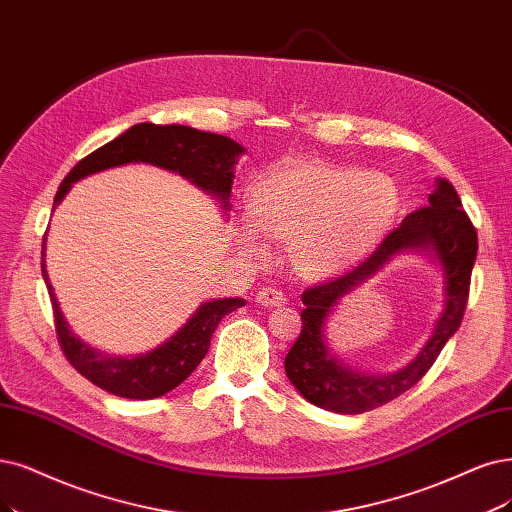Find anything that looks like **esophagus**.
Returning a JSON list of instances; mask_svg holds the SVG:
<instances>
[{
  "instance_id": "obj_1",
  "label": "esophagus",
  "mask_w": 512,
  "mask_h": 512,
  "mask_svg": "<svg viewBox=\"0 0 512 512\" xmlns=\"http://www.w3.org/2000/svg\"><path fill=\"white\" fill-rule=\"evenodd\" d=\"M287 301L285 293L276 287H263L257 291V304L259 306H282Z\"/></svg>"
}]
</instances>
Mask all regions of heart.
<instances>
[{
	"label": "heart",
	"mask_w": 512,
	"mask_h": 512,
	"mask_svg": "<svg viewBox=\"0 0 512 512\" xmlns=\"http://www.w3.org/2000/svg\"><path fill=\"white\" fill-rule=\"evenodd\" d=\"M399 213L401 192L384 173L320 160L293 162L253 187L244 242L259 253V232L289 249L297 276L325 280L367 257Z\"/></svg>",
	"instance_id": "obj_1"
}]
</instances>
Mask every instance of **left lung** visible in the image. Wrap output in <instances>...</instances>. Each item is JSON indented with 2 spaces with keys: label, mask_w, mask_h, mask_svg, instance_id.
Returning a JSON list of instances; mask_svg holds the SVG:
<instances>
[{
  "label": "left lung",
  "mask_w": 512,
  "mask_h": 512,
  "mask_svg": "<svg viewBox=\"0 0 512 512\" xmlns=\"http://www.w3.org/2000/svg\"><path fill=\"white\" fill-rule=\"evenodd\" d=\"M405 248H430L446 272V310L423 352L405 370L392 376H365L346 370L330 356L324 342V320L348 290L370 277L383 263ZM477 230L462 208L453 185L437 181L428 204L415 208L382 244L352 270L301 293V333L285 356V371L304 399L335 413H365L407 392L428 373L447 339L458 331L468 304L470 274L477 259Z\"/></svg>",
  "instance_id": "obj_1"
}]
</instances>
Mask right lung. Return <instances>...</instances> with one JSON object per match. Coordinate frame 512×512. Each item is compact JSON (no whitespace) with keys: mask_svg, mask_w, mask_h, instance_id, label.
Wrapping results in <instances>:
<instances>
[{"mask_svg":"<svg viewBox=\"0 0 512 512\" xmlns=\"http://www.w3.org/2000/svg\"><path fill=\"white\" fill-rule=\"evenodd\" d=\"M242 151L244 149L236 141L215 135V132H204L179 124H135L122 132L118 139L94 149L92 154L82 158L69 170V175L63 179L59 192L54 196V206L65 198L71 183L82 177L128 162H149L187 177L206 192L221 198L223 206L227 208L230 206L227 198L232 192L234 164ZM44 251L46 234L42 242V276L52 301L56 337H59L65 358L71 367H75V371L82 373L94 386L116 396H124V399H158V396L177 388L200 365L208 346H211V335L215 333L219 320L244 306V301L238 297L206 301L187 320V325L160 348L132 358L103 356L80 342L65 323L46 272Z\"/></svg>","mask_w":512,"mask_h":512,"instance_id":"right-lung-1","label":"right lung"}]
</instances>
